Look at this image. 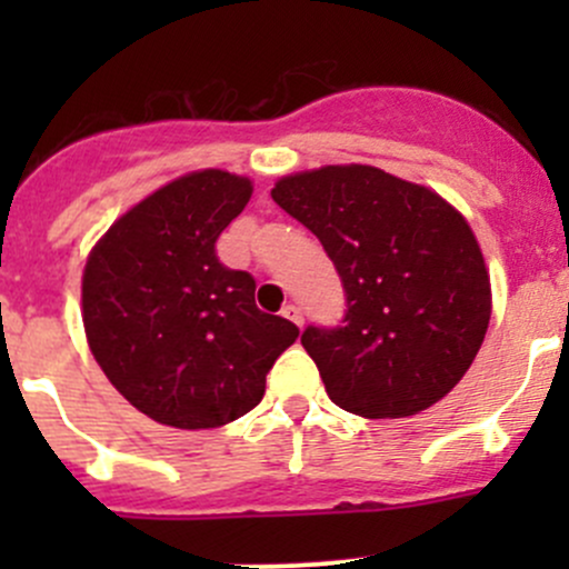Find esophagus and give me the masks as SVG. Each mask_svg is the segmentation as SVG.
<instances>
[{"instance_id": "34e87169", "label": "esophagus", "mask_w": 569, "mask_h": 569, "mask_svg": "<svg viewBox=\"0 0 569 569\" xmlns=\"http://www.w3.org/2000/svg\"><path fill=\"white\" fill-rule=\"evenodd\" d=\"M280 313H283V317L289 319V321H295L297 327H302V311H300V308H297V306H286Z\"/></svg>"}]
</instances>
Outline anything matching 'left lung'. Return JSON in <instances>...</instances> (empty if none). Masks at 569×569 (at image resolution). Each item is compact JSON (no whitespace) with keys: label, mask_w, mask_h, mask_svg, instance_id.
<instances>
[{"label":"left lung","mask_w":569,"mask_h":569,"mask_svg":"<svg viewBox=\"0 0 569 569\" xmlns=\"http://www.w3.org/2000/svg\"><path fill=\"white\" fill-rule=\"evenodd\" d=\"M272 200L319 239L341 278V325L302 347L327 396L363 418H407L443 399L490 325V274L455 206L371 164L286 176Z\"/></svg>","instance_id":"left-lung-1"}]
</instances>
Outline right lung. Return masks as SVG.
<instances>
[{
  "label": "right lung",
  "mask_w": 569,
  "mask_h": 569,
  "mask_svg": "<svg viewBox=\"0 0 569 569\" xmlns=\"http://www.w3.org/2000/svg\"><path fill=\"white\" fill-rule=\"evenodd\" d=\"M250 178L198 170L164 183L99 239L82 274L93 358L123 399L176 429H214L263 399L289 319L256 308V280L222 267L217 239Z\"/></svg>",
  "instance_id": "1"
}]
</instances>
